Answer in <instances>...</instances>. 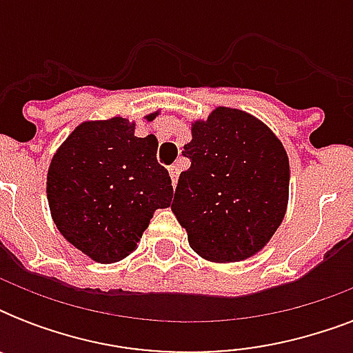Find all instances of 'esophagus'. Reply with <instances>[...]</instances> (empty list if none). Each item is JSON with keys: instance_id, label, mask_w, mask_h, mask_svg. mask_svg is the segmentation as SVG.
<instances>
[{"instance_id": "34e87169", "label": "esophagus", "mask_w": 353, "mask_h": 353, "mask_svg": "<svg viewBox=\"0 0 353 353\" xmlns=\"http://www.w3.org/2000/svg\"><path fill=\"white\" fill-rule=\"evenodd\" d=\"M168 174H170L172 185H174V187H176V183H177V177H179V168H177L176 165H174V166H170V168H168Z\"/></svg>"}]
</instances>
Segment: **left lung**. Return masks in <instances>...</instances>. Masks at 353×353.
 Instances as JSON below:
<instances>
[{"label":"left lung","mask_w":353,"mask_h":353,"mask_svg":"<svg viewBox=\"0 0 353 353\" xmlns=\"http://www.w3.org/2000/svg\"><path fill=\"white\" fill-rule=\"evenodd\" d=\"M172 212L196 254L216 263L243 262L268 245L290 201L284 144L251 113L218 106L190 124Z\"/></svg>","instance_id":"left-lung-1"}]
</instances>
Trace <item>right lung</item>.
Listing matches in <instances>:
<instances>
[{
  "mask_svg": "<svg viewBox=\"0 0 353 353\" xmlns=\"http://www.w3.org/2000/svg\"><path fill=\"white\" fill-rule=\"evenodd\" d=\"M159 112L146 115L154 121ZM155 135L137 137L124 117L84 121L54 152L47 201L60 234L99 263L139 247L157 209L170 207L172 181L157 163Z\"/></svg>",
  "mask_w": 353,
  "mask_h": 353,
  "instance_id": "obj_1",
  "label": "right lung"
}]
</instances>
